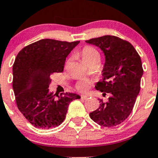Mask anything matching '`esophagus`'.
Masks as SVG:
<instances>
[{"instance_id": "obj_1", "label": "esophagus", "mask_w": 158, "mask_h": 158, "mask_svg": "<svg viewBox=\"0 0 158 158\" xmlns=\"http://www.w3.org/2000/svg\"><path fill=\"white\" fill-rule=\"evenodd\" d=\"M89 97V96L88 95H84V94H83V95H81V98L82 99H88V98Z\"/></svg>"}]
</instances>
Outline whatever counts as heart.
I'll return each instance as SVG.
<instances>
[{"label":"heart","instance_id":"b5f03b06","mask_svg":"<svg viewBox=\"0 0 158 158\" xmlns=\"http://www.w3.org/2000/svg\"><path fill=\"white\" fill-rule=\"evenodd\" d=\"M81 58L83 62L88 64L90 61L95 59H100V55L96 49L90 46H86L83 48L81 52ZM77 88L79 90H85L88 88V83L86 81H80L77 85Z\"/></svg>","mask_w":158,"mask_h":158}]
</instances>
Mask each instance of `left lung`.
<instances>
[{
    "label": "left lung",
    "instance_id": "1",
    "mask_svg": "<svg viewBox=\"0 0 158 158\" xmlns=\"http://www.w3.org/2000/svg\"><path fill=\"white\" fill-rule=\"evenodd\" d=\"M85 42L99 47L105 55L102 81L96 89L109 94L106 102L99 99V107L90 113L95 123L104 127L120 124L131 113L140 90L143 73L139 54L128 41L114 35H104Z\"/></svg>",
    "mask_w": 158,
    "mask_h": 158
}]
</instances>
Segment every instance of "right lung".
Instances as JSON below:
<instances>
[{"label": "right lung", "instance_id": "obj_1", "mask_svg": "<svg viewBox=\"0 0 158 158\" xmlns=\"http://www.w3.org/2000/svg\"><path fill=\"white\" fill-rule=\"evenodd\" d=\"M79 43L41 39L23 48L16 56L12 66L16 104L36 128L59 126L64 120L70 102L81 98L73 93L56 95L48 89L51 75L63 71L66 57Z\"/></svg>", "mask_w": 158, "mask_h": 158}]
</instances>
